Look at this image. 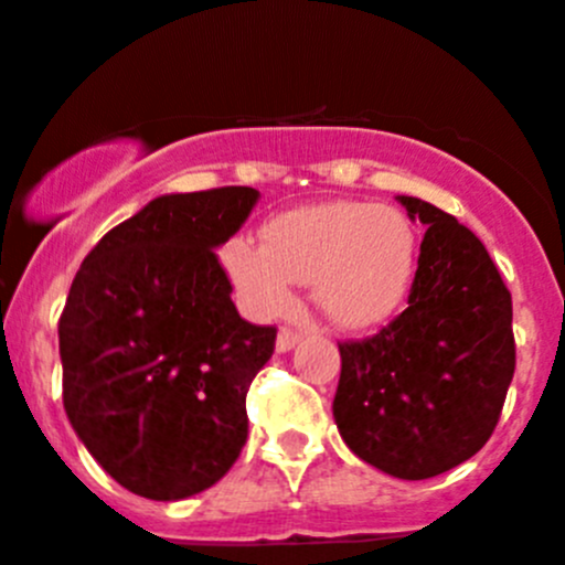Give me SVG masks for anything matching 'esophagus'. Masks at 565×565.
I'll return each mask as SVG.
<instances>
[{
  "instance_id": "34e87169",
  "label": "esophagus",
  "mask_w": 565,
  "mask_h": 565,
  "mask_svg": "<svg viewBox=\"0 0 565 565\" xmlns=\"http://www.w3.org/2000/svg\"><path fill=\"white\" fill-rule=\"evenodd\" d=\"M298 342H300L298 333H292V331H287V328H284V331H278L276 350H278V353H289V350H292Z\"/></svg>"
}]
</instances>
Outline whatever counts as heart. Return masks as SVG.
I'll use <instances>...</instances> for the list:
<instances>
[{"label":"heart","mask_w":565,"mask_h":565,"mask_svg":"<svg viewBox=\"0 0 565 565\" xmlns=\"http://www.w3.org/2000/svg\"><path fill=\"white\" fill-rule=\"evenodd\" d=\"M416 254L414 226L394 206L326 201L270 217L262 245L232 239L223 267L256 320L281 315L292 284H309L311 303L331 326L364 331L403 306Z\"/></svg>","instance_id":"heart-1"}]
</instances>
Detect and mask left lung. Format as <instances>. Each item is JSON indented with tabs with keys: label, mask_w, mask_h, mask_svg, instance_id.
I'll return each instance as SVG.
<instances>
[{
	"label": "left lung",
	"mask_w": 565,
	"mask_h": 565,
	"mask_svg": "<svg viewBox=\"0 0 565 565\" xmlns=\"http://www.w3.org/2000/svg\"><path fill=\"white\" fill-rule=\"evenodd\" d=\"M428 228L408 309L339 344L333 419L344 445L399 480L469 461L494 434L516 370L511 292L486 245L439 206L397 195Z\"/></svg>",
	"instance_id": "obj_1"
}]
</instances>
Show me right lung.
I'll use <instances>...</instances> for the list:
<instances>
[{
    "label": "right lung",
    "instance_id": "right-lung-1",
    "mask_svg": "<svg viewBox=\"0 0 565 565\" xmlns=\"http://www.w3.org/2000/svg\"><path fill=\"white\" fill-rule=\"evenodd\" d=\"M259 201L254 188L171 193L85 256L60 315L63 405L98 467L146 500H188L248 439L245 394L276 328L232 303L215 248Z\"/></svg>",
    "mask_w": 565,
    "mask_h": 565
}]
</instances>
